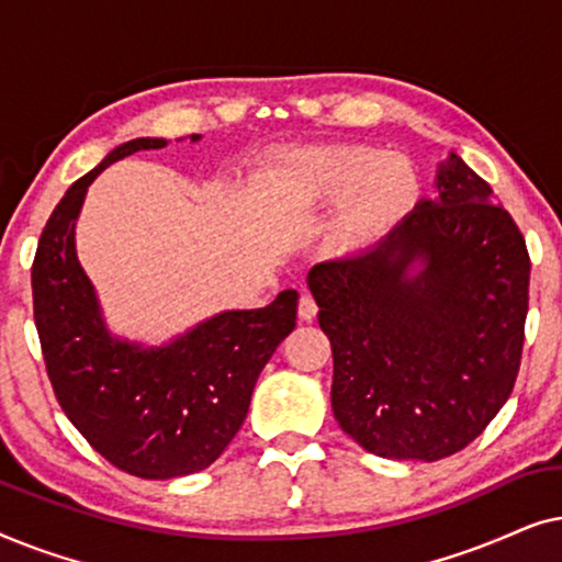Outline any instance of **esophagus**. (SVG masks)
<instances>
[{"mask_svg":"<svg viewBox=\"0 0 562 562\" xmlns=\"http://www.w3.org/2000/svg\"><path fill=\"white\" fill-rule=\"evenodd\" d=\"M314 317H317V302H314L312 294H302V299H299V319L312 322Z\"/></svg>","mask_w":562,"mask_h":562,"instance_id":"esophagus-1","label":"esophagus"}]
</instances>
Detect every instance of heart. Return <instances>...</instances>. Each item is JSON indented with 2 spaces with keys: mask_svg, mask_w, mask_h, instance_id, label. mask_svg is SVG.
Instances as JSON below:
<instances>
[{
  "mask_svg": "<svg viewBox=\"0 0 562 562\" xmlns=\"http://www.w3.org/2000/svg\"><path fill=\"white\" fill-rule=\"evenodd\" d=\"M273 181L296 206L340 204L329 227L333 252H356L389 233L419 196L409 160L383 156L368 145H335L294 153L276 168Z\"/></svg>",
  "mask_w": 562,
  "mask_h": 562,
  "instance_id": "b5f03b06",
  "label": "heart"
}]
</instances>
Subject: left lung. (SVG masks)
Listing matches in <instances>:
<instances>
[{"label":"left lung","instance_id":"1","mask_svg":"<svg viewBox=\"0 0 562 562\" xmlns=\"http://www.w3.org/2000/svg\"><path fill=\"white\" fill-rule=\"evenodd\" d=\"M435 187L379 245L306 276L333 345L335 419L379 458L432 463L463 450L519 373L525 237L456 153Z\"/></svg>","mask_w":562,"mask_h":562}]
</instances>
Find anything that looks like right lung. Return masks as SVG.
Listing matches in <instances>:
<instances>
[{
  "instance_id": "1",
  "label": "right lung",
  "mask_w": 562,
  "mask_h": 562,
  "mask_svg": "<svg viewBox=\"0 0 562 562\" xmlns=\"http://www.w3.org/2000/svg\"><path fill=\"white\" fill-rule=\"evenodd\" d=\"M164 145V137H135L81 176L53 210L33 260L35 327L60 409L99 456L150 481L204 471L222 456L260 371L296 327L299 302L286 289L263 310L220 312L166 345L110 335L76 258V220L106 166Z\"/></svg>"
}]
</instances>
